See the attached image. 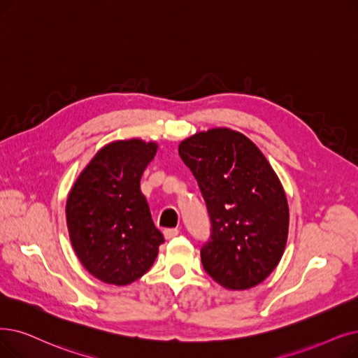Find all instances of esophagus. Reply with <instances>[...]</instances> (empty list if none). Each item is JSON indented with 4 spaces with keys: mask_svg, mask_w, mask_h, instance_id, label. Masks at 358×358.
I'll list each match as a JSON object with an SVG mask.
<instances>
[{
    "mask_svg": "<svg viewBox=\"0 0 358 358\" xmlns=\"http://www.w3.org/2000/svg\"><path fill=\"white\" fill-rule=\"evenodd\" d=\"M178 228H166V229H164V237L166 238V240H171V238H174L176 236H178Z\"/></svg>",
    "mask_w": 358,
    "mask_h": 358,
    "instance_id": "obj_1",
    "label": "esophagus"
}]
</instances>
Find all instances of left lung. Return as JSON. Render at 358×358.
Wrapping results in <instances>:
<instances>
[{"label": "left lung", "instance_id": "left-lung-1", "mask_svg": "<svg viewBox=\"0 0 358 358\" xmlns=\"http://www.w3.org/2000/svg\"><path fill=\"white\" fill-rule=\"evenodd\" d=\"M178 153L210 220V237L200 248L203 269L228 289L260 284L281 260L288 237V203L275 171L250 138L229 129L185 138Z\"/></svg>", "mask_w": 358, "mask_h": 358}]
</instances>
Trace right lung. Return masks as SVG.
Segmentation results:
<instances>
[{
	"label": "right lung",
	"mask_w": 358,
	"mask_h": 358,
	"mask_svg": "<svg viewBox=\"0 0 358 358\" xmlns=\"http://www.w3.org/2000/svg\"><path fill=\"white\" fill-rule=\"evenodd\" d=\"M157 148L138 138L106 145L69 194L66 215L74 252L106 284L129 285L143 276L164 243L141 192L142 174Z\"/></svg>",
	"instance_id": "add662e5"
}]
</instances>
